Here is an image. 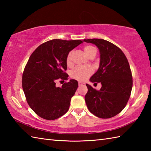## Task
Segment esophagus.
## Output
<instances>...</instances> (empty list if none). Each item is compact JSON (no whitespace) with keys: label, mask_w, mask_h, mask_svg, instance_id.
Returning <instances> with one entry per match:
<instances>
[{"label":"esophagus","mask_w":151,"mask_h":151,"mask_svg":"<svg viewBox=\"0 0 151 151\" xmlns=\"http://www.w3.org/2000/svg\"><path fill=\"white\" fill-rule=\"evenodd\" d=\"M86 84L84 82H78V86H85Z\"/></svg>","instance_id":"esophagus-1"}]
</instances>
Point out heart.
I'll list each match as a JSON object with an SVG mask.
<instances>
[{
    "mask_svg": "<svg viewBox=\"0 0 151 151\" xmlns=\"http://www.w3.org/2000/svg\"><path fill=\"white\" fill-rule=\"evenodd\" d=\"M84 51L85 54L89 58L96 54V49L91 45H86L84 47ZM73 52L70 51L68 53L66 58V63L68 65L71 64ZM93 73V69L89 67H76L70 72V76L74 79L77 80L78 81H84Z\"/></svg>",
    "mask_w": 151,
    "mask_h": 151,
    "instance_id": "heart-1",
    "label": "heart"
}]
</instances>
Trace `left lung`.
Instances as JSON below:
<instances>
[{
    "label": "left lung",
    "instance_id": "8db88e82",
    "mask_svg": "<svg viewBox=\"0 0 151 151\" xmlns=\"http://www.w3.org/2000/svg\"><path fill=\"white\" fill-rule=\"evenodd\" d=\"M100 52L99 67L90 78L91 82H101L100 90L86 84L85 96L89 111L102 119L113 117L126 106L132 88V76L127 57L119 48L102 39H88Z\"/></svg>",
    "mask_w": 151,
    "mask_h": 151
}]
</instances>
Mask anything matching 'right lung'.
Segmentation results:
<instances>
[{
    "label": "right lung",
    "instance_id": "right-lung-1",
    "mask_svg": "<svg viewBox=\"0 0 151 151\" xmlns=\"http://www.w3.org/2000/svg\"><path fill=\"white\" fill-rule=\"evenodd\" d=\"M83 43L80 40H52L40 45L31 54L22 74V86L29 106L47 120H54L68 111L70 99L78 88L71 79L62 87L58 80H67L66 58Z\"/></svg>",
    "mask_w": 151,
    "mask_h": 151
}]
</instances>
